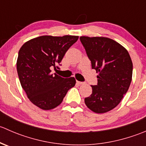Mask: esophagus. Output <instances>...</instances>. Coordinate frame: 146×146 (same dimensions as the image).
Returning a JSON list of instances; mask_svg holds the SVG:
<instances>
[{"mask_svg":"<svg viewBox=\"0 0 146 146\" xmlns=\"http://www.w3.org/2000/svg\"><path fill=\"white\" fill-rule=\"evenodd\" d=\"M77 84H78V85H83L84 82H80V81H77Z\"/></svg>","mask_w":146,"mask_h":146,"instance_id":"1","label":"esophagus"}]
</instances>
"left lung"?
Returning <instances> with one entry per match:
<instances>
[{"label": "left lung", "instance_id": "1", "mask_svg": "<svg viewBox=\"0 0 146 146\" xmlns=\"http://www.w3.org/2000/svg\"><path fill=\"white\" fill-rule=\"evenodd\" d=\"M92 68L98 73V85L85 98L87 107L98 114L115 108L130 86L133 64L127 50L116 41L104 36H80Z\"/></svg>", "mask_w": 146, "mask_h": 146}]
</instances>
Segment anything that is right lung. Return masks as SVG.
<instances>
[{
    "instance_id": "right-lung-1",
    "label": "right lung",
    "mask_w": 146,
    "mask_h": 146,
    "mask_svg": "<svg viewBox=\"0 0 146 146\" xmlns=\"http://www.w3.org/2000/svg\"><path fill=\"white\" fill-rule=\"evenodd\" d=\"M78 36L44 35L27 41L20 48L17 70L22 88L32 103L50 110L62 102L69 89L75 86L73 77L64 78L51 73V68L62 61Z\"/></svg>"
}]
</instances>
